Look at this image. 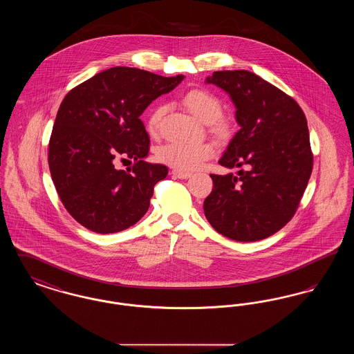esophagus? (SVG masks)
<instances>
[{
	"mask_svg": "<svg viewBox=\"0 0 354 354\" xmlns=\"http://www.w3.org/2000/svg\"><path fill=\"white\" fill-rule=\"evenodd\" d=\"M172 175H174V176H176L178 179H188V178L191 176V174H189V172L176 171V169H174V171H172Z\"/></svg>",
	"mask_w": 354,
	"mask_h": 354,
	"instance_id": "34e87169",
	"label": "esophagus"
}]
</instances>
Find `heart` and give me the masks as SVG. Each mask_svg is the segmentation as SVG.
Masks as SVG:
<instances>
[{"mask_svg": "<svg viewBox=\"0 0 354 354\" xmlns=\"http://www.w3.org/2000/svg\"><path fill=\"white\" fill-rule=\"evenodd\" d=\"M187 110L203 123H208L209 129L215 134L223 135L227 131L224 120L220 118L223 114V106L218 97L205 90H191L183 98ZM165 113V107L158 106L153 109L147 119L146 129L151 136L159 133L160 119ZM215 153V149L211 143L199 142H169L158 149L156 158L159 162L167 165L176 171H194L199 169L203 163L211 159Z\"/></svg>", "mask_w": 354, "mask_h": 354, "instance_id": "1", "label": "heart"}]
</instances>
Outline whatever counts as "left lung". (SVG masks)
<instances>
[{
  "instance_id": "left-lung-1",
  "label": "left lung",
  "mask_w": 354,
  "mask_h": 354,
  "mask_svg": "<svg viewBox=\"0 0 354 354\" xmlns=\"http://www.w3.org/2000/svg\"><path fill=\"white\" fill-rule=\"evenodd\" d=\"M234 102L240 130L219 165L237 175L211 174L212 192L203 208L209 224L236 241L276 234L293 218L313 167L301 107L276 86L247 70L207 77Z\"/></svg>"
}]
</instances>
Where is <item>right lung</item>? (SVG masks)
<instances>
[{"mask_svg": "<svg viewBox=\"0 0 354 354\" xmlns=\"http://www.w3.org/2000/svg\"><path fill=\"white\" fill-rule=\"evenodd\" d=\"M183 78L118 66L95 74L64 98L51 131L49 169L61 202L87 230L119 232L147 212L153 185L169 169L145 162L150 138L139 117ZM115 157L134 158L133 171L115 169Z\"/></svg>", "mask_w": 354, "mask_h": 354, "instance_id": "add662e5", "label": "right lung"}]
</instances>
